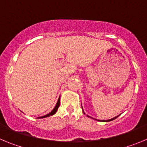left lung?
Here are the masks:
<instances>
[{
  "label": "left lung",
  "instance_id": "left-lung-1",
  "mask_svg": "<svg viewBox=\"0 0 147 147\" xmlns=\"http://www.w3.org/2000/svg\"><path fill=\"white\" fill-rule=\"evenodd\" d=\"M82 109H83V108H82ZM83 113H84V114H85V113H84V111H83ZM87 116H88V117H90V118L93 119V118H92V117H91V116H88V115H87ZM118 116H116V117H114V118L111 119H108V120H97V119H96V120H97V121H112V120H114L115 119L117 118V117H118Z\"/></svg>",
  "mask_w": 147,
  "mask_h": 147
}]
</instances>
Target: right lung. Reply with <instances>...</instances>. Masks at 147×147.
<instances>
[{"instance_id": "obj_1", "label": "right lung", "mask_w": 147, "mask_h": 147, "mask_svg": "<svg viewBox=\"0 0 147 147\" xmlns=\"http://www.w3.org/2000/svg\"><path fill=\"white\" fill-rule=\"evenodd\" d=\"M59 105H60V98H59L57 103H56V105H55V108H54L53 109V111L51 112V113H49L48 114H47V115H45V116H39V117H37V119L46 118V117H48V116H53V115H54L55 113H56V111H57V110H58V108H59Z\"/></svg>"}]
</instances>
